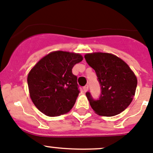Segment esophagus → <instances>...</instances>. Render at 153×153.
<instances>
[{"mask_svg":"<svg viewBox=\"0 0 153 153\" xmlns=\"http://www.w3.org/2000/svg\"><path fill=\"white\" fill-rule=\"evenodd\" d=\"M88 88H89V85H87V84H86V85H85L84 87H83V89H84V92H86V91L88 90Z\"/></svg>","mask_w":153,"mask_h":153,"instance_id":"34e87169","label":"esophagus"}]
</instances>
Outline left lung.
<instances>
[{
    "label": "left lung",
    "instance_id": "8db88e82",
    "mask_svg": "<svg viewBox=\"0 0 153 153\" xmlns=\"http://www.w3.org/2000/svg\"><path fill=\"white\" fill-rule=\"evenodd\" d=\"M86 63L95 70L101 86L99 98L89 92L86 95L91 107L98 115L114 116L121 113L132 102L137 87V78L121 58L109 53L86 54Z\"/></svg>",
    "mask_w": 153,
    "mask_h": 153
}]
</instances>
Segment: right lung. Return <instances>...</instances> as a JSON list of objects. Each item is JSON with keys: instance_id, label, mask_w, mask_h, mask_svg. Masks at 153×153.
<instances>
[{"instance_id": "add662e5", "label": "right lung", "mask_w": 153, "mask_h": 153, "mask_svg": "<svg viewBox=\"0 0 153 153\" xmlns=\"http://www.w3.org/2000/svg\"><path fill=\"white\" fill-rule=\"evenodd\" d=\"M82 60L79 54L56 51L44 57L31 69L27 77L29 94L41 112L55 117L73 107L80 89L72 69Z\"/></svg>"}]
</instances>
